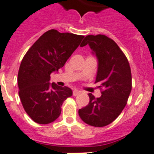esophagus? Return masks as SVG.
I'll return each instance as SVG.
<instances>
[{"mask_svg":"<svg viewBox=\"0 0 154 154\" xmlns=\"http://www.w3.org/2000/svg\"><path fill=\"white\" fill-rule=\"evenodd\" d=\"M80 93H81V92H80L79 90H77V89H74V90H73V92H72V94H73V96H77V95H78Z\"/></svg>","mask_w":154,"mask_h":154,"instance_id":"esophagus-1","label":"esophagus"}]
</instances>
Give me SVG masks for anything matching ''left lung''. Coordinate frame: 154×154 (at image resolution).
<instances>
[{
  "label": "left lung",
  "instance_id": "left-lung-1",
  "mask_svg": "<svg viewBox=\"0 0 154 154\" xmlns=\"http://www.w3.org/2000/svg\"><path fill=\"white\" fill-rule=\"evenodd\" d=\"M86 45L97 58L95 83L103 90L97 98L89 94V104L80 109L78 114L85 123L103 127L112 123L126 105L132 89L131 69L125 55L109 37L88 35L81 47Z\"/></svg>",
  "mask_w": 154,
  "mask_h": 154
}]
</instances>
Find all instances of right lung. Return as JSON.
<instances>
[{
	"mask_svg": "<svg viewBox=\"0 0 154 154\" xmlns=\"http://www.w3.org/2000/svg\"><path fill=\"white\" fill-rule=\"evenodd\" d=\"M84 36L57 30L47 31L23 57L18 71L19 97L27 114L38 124L54 122L64 101L72 95L69 87L50 83V74L58 72L79 46Z\"/></svg>",
	"mask_w": 154,
	"mask_h": 154,
	"instance_id": "add662e5",
	"label": "right lung"
}]
</instances>
